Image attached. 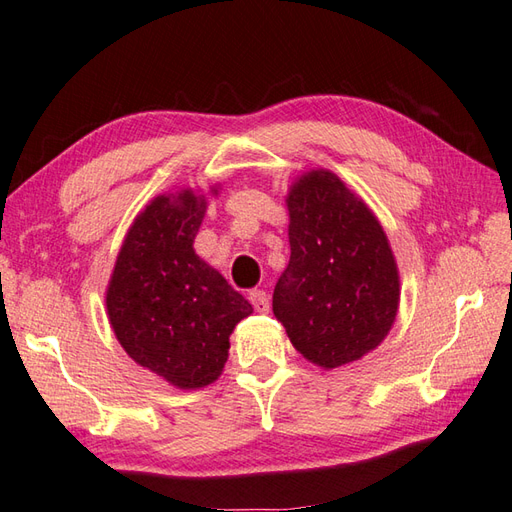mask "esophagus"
Segmentation results:
<instances>
[{"label": "esophagus", "instance_id": "esophagus-1", "mask_svg": "<svg viewBox=\"0 0 512 512\" xmlns=\"http://www.w3.org/2000/svg\"><path fill=\"white\" fill-rule=\"evenodd\" d=\"M248 300L255 307L257 313H268L270 311V303H268V294L264 290H251L248 292Z\"/></svg>", "mask_w": 512, "mask_h": 512}]
</instances>
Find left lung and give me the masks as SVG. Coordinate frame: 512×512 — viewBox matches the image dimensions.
I'll return each instance as SVG.
<instances>
[{"instance_id": "obj_1", "label": "left lung", "mask_w": 512, "mask_h": 512, "mask_svg": "<svg viewBox=\"0 0 512 512\" xmlns=\"http://www.w3.org/2000/svg\"><path fill=\"white\" fill-rule=\"evenodd\" d=\"M285 205L292 255L274 287V318L318 368L355 363L381 346L398 316L400 272L387 233L326 168L296 177Z\"/></svg>"}]
</instances>
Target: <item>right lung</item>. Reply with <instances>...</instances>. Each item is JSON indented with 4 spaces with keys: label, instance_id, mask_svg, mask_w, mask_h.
I'll use <instances>...</instances> for the list:
<instances>
[{
    "label": "right lung",
    "instance_id": "obj_1",
    "mask_svg": "<svg viewBox=\"0 0 512 512\" xmlns=\"http://www.w3.org/2000/svg\"><path fill=\"white\" fill-rule=\"evenodd\" d=\"M207 194L218 196V183ZM207 194H157L131 222L106 290L112 331L140 368L177 389L218 381L253 307L194 251Z\"/></svg>",
    "mask_w": 512,
    "mask_h": 512
}]
</instances>
